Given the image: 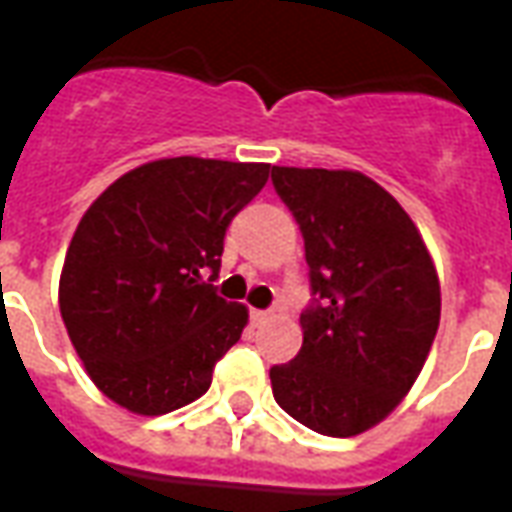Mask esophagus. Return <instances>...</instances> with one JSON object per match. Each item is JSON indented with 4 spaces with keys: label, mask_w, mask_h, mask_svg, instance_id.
Instances as JSON below:
<instances>
[{
    "label": "esophagus",
    "mask_w": 512,
    "mask_h": 512,
    "mask_svg": "<svg viewBox=\"0 0 512 512\" xmlns=\"http://www.w3.org/2000/svg\"><path fill=\"white\" fill-rule=\"evenodd\" d=\"M249 315H252V323H266L268 318L274 315V312H271V310H252Z\"/></svg>",
    "instance_id": "esophagus-1"
}]
</instances>
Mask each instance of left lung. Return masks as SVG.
I'll list each match as a JSON object with an SVG mask.
<instances>
[{"mask_svg":"<svg viewBox=\"0 0 512 512\" xmlns=\"http://www.w3.org/2000/svg\"><path fill=\"white\" fill-rule=\"evenodd\" d=\"M304 235V343L271 367L274 400L315 433H365L408 395L430 354L441 290L400 202L354 169H271Z\"/></svg>","mask_w":512,"mask_h":512,"instance_id":"1","label":"left lung"}]
</instances>
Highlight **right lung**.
<instances>
[{"mask_svg": "<svg viewBox=\"0 0 512 512\" xmlns=\"http://www.w3.org/2000/svg\"><path fill=\"white\" fill-rule=\"evenodd\" d=\"M268 172L271 164L158 158L87 208L62 266L60 312L87 376L117 406L158 417L208 392L249 321L244 304L211 285L224 233Z\"/></svg>", "mask_w": 512, "mask_h": 512, "instance_id": "right-lung-1", "label": "right lung"}]
</instances>
